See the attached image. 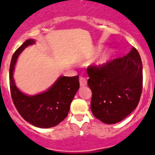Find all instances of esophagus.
<instances>
[{
  "instance_id": "obj_1",
  "label": "esophagus",
  "mask_w": 155,
  "mask_h": 155,
  "mask_svg": "<svg viewBox=\"0 0 155 155\" xmlns=\"http://www.w3.org/2000/svg\"><path fill=\"white\" fill-rule=\"evenodd\" d=\"M79 84H80V86H86V85H87V80H86V78L84 77L79 78Z\"/></svg>"
}]
</instances>
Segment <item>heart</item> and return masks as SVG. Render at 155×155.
<instances>
[{"instance_id": "b5f03b06", "label": "heart", "mask_w": 155, "mask_h": 155, "mask_svg": "<svg viewBox=\"0 0 155 155\" xmlns=\"http://www.w3.org/2000/svg\"><path fill=\"white\" fill-rule=\"evenodd\" d=\"M101 50V47L98 48L97 50H95V51H93L92 53H91V54H89V56H87L86 57V60H89V59H92L94 56H95L98 54L99 51ZM114 55H115V52L112 49H108L106 50L105 52L102 53L100 56H99L97 60H95V63H94V66L96 68H102L104 67L105 65L108 64L109 62L112 60V59L113 58Z\"/></svg>"}]
</instances>
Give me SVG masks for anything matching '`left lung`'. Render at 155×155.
<instances>
[{"mask_svg": "<svg viewBox=\"0 0 155 155\" xmlns=\"http://www.w3.org/2000/svg\"><path fill=\"white\" fill-rule=\"evenodd\" d=\"M92 90L91 110L105 124L122 121L138 106L142 91V63L134 47L104 67L87 69Z\"/></svg>", "mask_w": 155, "mask_h": 155, "instance_id": "left-lung-1", "label": "left lung"}]
</instances>
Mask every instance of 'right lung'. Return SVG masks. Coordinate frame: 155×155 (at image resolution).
<instances>
[{"instance_id": "1", "label": "right lung", "mask_w": 155, "mask_h": 155, "mask_svg": "<svg viewBox=\"0 0 155 155\" xmlns=\"http://www.w3.org/2000/svg\"><path fill=\"white\" fill-rule=\"evenodd\" d=\"M36 40L29 39L19 47L11 59L10 66V87L13 102L24 120L36 127L49 128L60 124L69 113L70 104L79 88V76H60L44 92L27 95L16 86L14 71L18 56Z\"/></svg>"}]
</instances>
